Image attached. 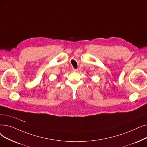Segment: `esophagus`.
I'll return each instance as SVG.
<instances>
[{"label": "esophagus", "instance_id": "esophagus-1", "mask_svg": "<svg viewBox=\"0 0 147 147\" xmlns=\"http://www.w3.org/2000/svg\"><path fill=\"white\" fill-rule=\"evenodd\" d=\"M78 69H75V68H72V71H73V72H76V71H78Z\"/></svg>", "mask_w": 147, "mask_h": 147}]
</instances>
